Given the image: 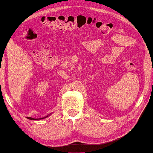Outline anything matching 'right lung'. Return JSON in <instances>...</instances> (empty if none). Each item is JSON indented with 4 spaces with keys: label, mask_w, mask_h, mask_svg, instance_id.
I'll list each match as a JSON object with an SVG mask.
<instances>
[{
    "label": "right lung",
    "mask_w": 153,
    "mask_h": 153,
    "mask_svg": "<svg viewBox=\"0 0 153 153\" xmlns=\"http://www.w3.org/2000/svg\"><path fill=\"white\" fill-rule=\"evenodd\" d=\"M48 116H46L45 118H47V117H48ZM27 118H28V119H30V120H39V119H43V118H37V119H35V118H30V117H27Z\"/></svg>",
    "instance_id": "obj_1"
}]
</instances>
